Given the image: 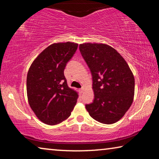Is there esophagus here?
Returning a JSON list of instances; mask_svg holds the SVG:
<instances>
[{"label":"esophagus","instance_id":"1","mask_svg":"<svg viewBox=\"0 0 159 159\" xmlns=\"http://www.w3.org/2000/svg\"><path fill=\"white\" fill-rule=\"evenodd\" d=\"M84 88H81V89H80L79 90L80 93H84Z\"/></svg>","mask_w":159,"mask_h":159}]
</instances>
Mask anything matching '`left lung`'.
<instances>
[{
	"instance_id": "obj_1",
	"label": "left lung",
	"mask_w": 159,
	"mask_h": 159,
	"mask_svg": "<svg viewBox=\"0 0 159 159\" xmlns=\"http://www.w3.org/2000/svg\"><path fill=\"white\" fill-rule=\"evenodd\" d=\"M79 49L93 75L94 100L85 105L90 117L111 125L122 118L132 104L134 77L119 52L102 43H84Z\"/></svg>"
}]
</instances>
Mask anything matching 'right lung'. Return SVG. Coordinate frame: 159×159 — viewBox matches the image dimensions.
Segmentation results:
<instances>
[{
	"instance_id": "1",
	"label": "right lung",
	"mask_w": 159,
	"mask_h": 159,
	"mask_svg": "<svg viewBox=\"0 0 159 159\" xmlns=\"http://www.w3.org/2000/svg\"><path fill=\"white\" fill-rule=\"evenodd\" d=\"M78 44L54 43L44 49L30 66L27 75V95L30 107L44 124L66 120L77 102L79 93L68 86L64 70Z\"/></svg>"
}]
</instances>
